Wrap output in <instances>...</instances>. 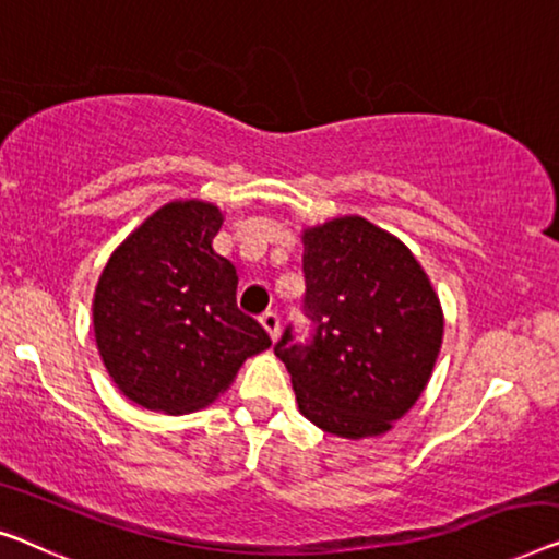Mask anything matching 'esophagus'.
<instances>
[{"label": "esophagus", "mask_w": 559, "mask_h": 559, "mask_svg": "<svg viewBox=\"0 0 559 559\" xmlns=\"http://www.w3.org/2000/svg\"><path fill=\"white\" fill-rule=\"evenodd\" d=\"M261 326L269 331V336L276 341L278 338V331H281V319H278V313L276 311H265L263 316H261Z\"/></svg>", "instance_id": "34e87169"}]
</instances>
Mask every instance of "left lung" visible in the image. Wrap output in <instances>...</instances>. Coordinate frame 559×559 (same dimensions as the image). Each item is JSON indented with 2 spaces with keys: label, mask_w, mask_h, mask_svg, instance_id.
Listing matches in <instances>:
<instances>
[{
  "label": "left lung",
  "mask_w": 559,
  "mask_h": 559,
  "mask_svg": "<svg viewBox=\"0 0 559 559\" xmlns=\"http://www.w3.org/2000/svg\"><path fill=\"white\" fill-rule=\"evenodd\" d=\"M304 313L313 336L286 326L273 352L286 364L298 409L329 435L379 437L427 389L444 313L402 240L361 215L304 230Z\"/></svg>",
  "instance_id": "left-lung-1"
}]
</instances>
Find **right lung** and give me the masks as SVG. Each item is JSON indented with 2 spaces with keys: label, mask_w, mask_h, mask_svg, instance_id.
I'll return each mask as SVG.
<instances>
[{
  "label": "right lung",
  "mask_w": 559,
  "mask_h": 559,
  "mask_svg": "<svg viewBox=\"0 0 559 559\" xmlns=\"http://www.w3.org/2000/svg\"><path fill=\"white\" fill-rule=\"evenodd\" d=\"M223 213L173 200L110 255L93 301L105 369L130 402L190 414L226 391L271 336L236 304L238 273L213 251Z\"/></svg>",
  "instance_id": "add662e5"
}]
</instances>
